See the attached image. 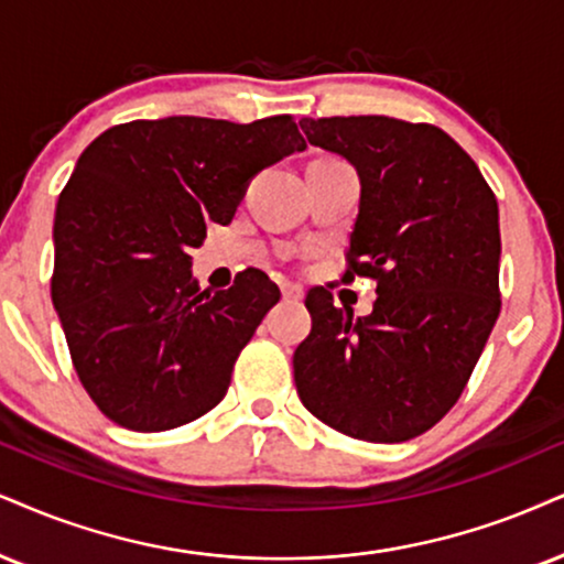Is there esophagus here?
<instances>
[{
	"mask_svg": "<svg viewBox=\"0 0 564 564\" xmlns=\"http://www.w3.org/2000/svg\"><path fill=\"white\" fill-rule=\"evenodd\" d=\"M305 290L301 288V284H293V282H284L282 284V297L284 301H301Z\"/></svg>",
	"mask_w": 564,
	"mask_h": 564,
	"instance_id": "esophagus-1",
	"label": "esophagus"
}]
</instances>
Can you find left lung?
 Wrapping results in <instances>:
<instances>
[{
  "label": "left lung",
  "instance_id": "left-lung-1",
  "mask_svg": "<svg viewBox=\"0 0 564 564\" xmlns=\"http://www.w3.org/2000/svg\"><path fill=\"white\" fill-rule=\"evenodd\" d=\"M311 145L356 166L358 219L345 280H377L368 316L311 290L314 326L295 387L326 426L408 442L447 415L499 316V208L474 159L444 130L394 117H303Z\"/></svg>",
  "mask_w": 564,
  "mask_h": 564
}]
</instances>
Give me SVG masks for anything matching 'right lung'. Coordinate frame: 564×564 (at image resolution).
<instances>
[{
    "label": "right lung",
    "instance_id": "add662e5",
    "mask_svg": "<svg viewBox=\"0 0 564 564\" xmlns=\"http://www.w3.org/2000/svg\"><path fill=\"white\" fill-rule=\"evenodd\" d=\"M303 149L293 117L276 115L133 120L83 151L54 214L52 303L80 384L107 419L149 434L219 405L280 288L246 269L208 293L187 250L206 225L232 221L263 166Z\"/></svg>",
    "mask_w": 564,
    "mask_h": 564
}]
</instances>
